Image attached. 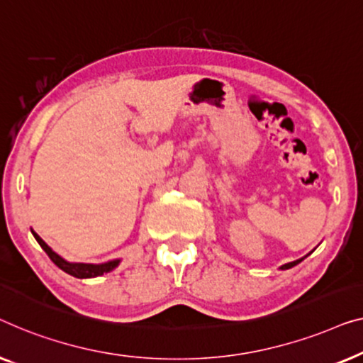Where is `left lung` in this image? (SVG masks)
Instances as JSON below:
<instances>
[{"mask_svg": "<svg viewBox=\"0 0 363 363\" xmlns=\"http://www.w3.org/2000/svg\"><path fill=\"white\" fill-rule=\"evenodd\" d=\"M309 255H311V253L306 255V257H309ZM306 257L299 258V259H294V262H289V263H286V264H281V267H279V269H289V268H293V267H296V264H298V263L303 262V259H304Z\"/></svg>", "mask_w": 363, "mask_h": 363, "instance_id": "8db88e82", "label": "left lung"}]
</instances>
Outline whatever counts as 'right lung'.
<instances>
[{
    "mask_svg": "<svg viewBox=\"0 0 363 363\" xmlns=\"http://www.w3.org/2000/svg\"><path fill=\"white\" fill-rule=\"evenodd\" d=\"M30 233L34 235V238L38 240V243L40 245V248L44 250L45 253H48V257L52 259L55 267H59L62 272H65L70 277L74 278H80V279H85V278H96V277H101V274L105 273H110L113 272V269L118 267L121 259H110V262H105V263H77V262H67V259L60 257L54 252L52 248L49 247L48 243L44 242L43 238L39 237L38 233L34 230H30Z\"/></svg>",
    "mask_w": 363,
    "mask_h": 363,
    "instance_id": "1",
    "label": "right lung"
}]
</instances>
